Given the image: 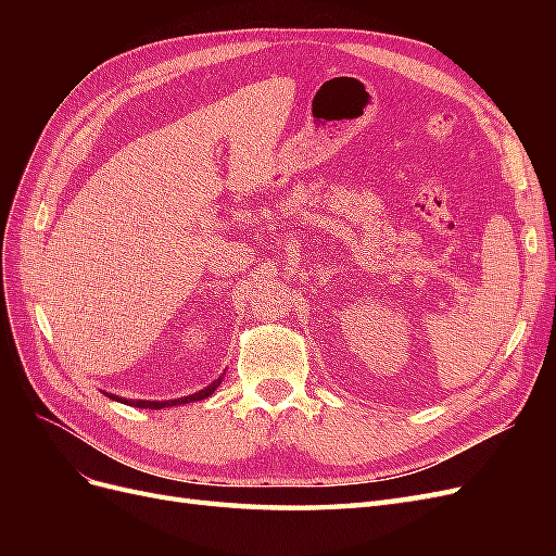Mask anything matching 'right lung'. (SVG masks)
I'll list each match as a JSON object with an SVG mask.
<instances>
[{"mask_svg": "<svg viewBox=\"0 0 556 556\" xmlns=\"http://www.w3.org/2000/svg\"><path fill=\"white\" fill-rule=\"evenodd\" d=\"M223 378H225V374L217 378V380H213L211 384H206L204 390H199V392H194V394H190V396H180V399H169V401H143V399H123V396H115V394H109V392H104L109 399H113V401H121V403H127V406H134V408H150V410H160V408H169V406H182V403H192V401H201V399H208L217 387H220V382H223Z\"/></svg>", "mask_w": 556, "mask_h": 556, "instance_id": "add662e5", "label": "right lung"}]
</instances>
